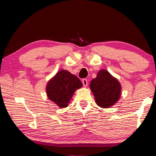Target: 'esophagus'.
I'll use <instances>...</instances> for the list:
<instances>
[{
  "instance_id": "1",
  "label": "esophagus",
  "mask_w": 156,
  "mask_h": 156,
  "mask_svg": "<svg viewBox=\"0 0 156 156\" xmlns=\"http://www.w3.org/2000/svg\"><path fill=\"white\" fill-rule=\"evenodd\" d=\"M82 83H83V86L84 87H86L87 86V84H88V81H87V79H86V78H84L83 80V81H82Z\"/></svg>"
}]
</instances>
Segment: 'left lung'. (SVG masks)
<instances>
[{
  "label": "left lung",
  "instance_id": "8db88e82",
  "mask_svg": "<svg viewBox=\"0 0 156 156\" xmlns=\"http://www.w3.org/2000/svg\"><path fill=\"white\" fill-rule=\"evenodd\" d=\"M96 104L102 108H109L118 101L121 96V84L105 69L100 70L89 84Z\"/></svg>",
  "mask_w": 156,
  "mask_h": 156
}]
</instances>
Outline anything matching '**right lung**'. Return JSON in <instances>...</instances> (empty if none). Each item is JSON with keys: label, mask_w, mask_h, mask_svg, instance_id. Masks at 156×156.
<instances>
[{"label": "right lung", "mask_w": 156, "mask_h": 156, "mask_svg": "<svg viewBox=\"0 0 156 156\" xmlns=\"http://www.w3.org/2000/svg\"><path fill=\"white\" fill-rule=\"evenodd\" d=\"M83 86L77 76L67 70H60L50 79L46 86V93L48 98L60 108H65L76 89Z\"/></svg>", "instance_id": "obj_1"}]
</instances>
